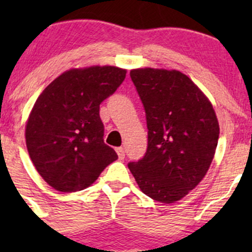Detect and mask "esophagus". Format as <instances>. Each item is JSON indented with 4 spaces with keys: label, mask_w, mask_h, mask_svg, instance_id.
Returning <instances> with one entry per match:
<instances>
[{
    "label": "esophagus",
    "mask_w": 252,
    "mask_h": 252,
    "mask_svg": "<svg viewBox=\"0 0 252 252\" xmlns=\"http://www.w3.org/2000/svg\"><path fill=\"white\" fill-rule=\"evenodd\" d=\"M116 151H117V154H118L119 159H123L124 157H126V151H124L123 147H117Z\"/></svg>",
    "instance_id": "esophagus-1"
}]
</instances>
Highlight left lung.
Listing matches in <instances>:
<instances>
[{
	"label": "left lung",
	"instance_id": "obj_1",
	"mask_svg": "<svg viewBox=\"0 0 252 252\" xmlns=\"http://www.w3.org/2000/svg\"><path fill=\"white\" fill-rule=\"evenodd\" d=\"M130 78L144 105L147 150L128 167L145 195L162 204L183 199L211 166L218 136L210 100L179 70L139 68Z\"/></svg>",
	"mask_w": 252,
	"mask_h": 252
}]
</instances>
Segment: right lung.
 Returning a JSON list of instances; mask_svg holds the SVG:
<instances>
[{"label": "right lung", "instance_id": "obj_1", "mask_svg": "<svg viewBox=\"0 0 252 252\" xmlns=\"http://www.w3.org/2000/svg\"><path fill=\"white\" fill-rule=\"evenodd\" d=\"M126 74V69L112 65L70 69L37 97L25 126V140L35 168L53 189H85L118 158L103 141L100 105Z\"/></svg>", "mask_w": 252, "mask_h": 252}]
</instances>
